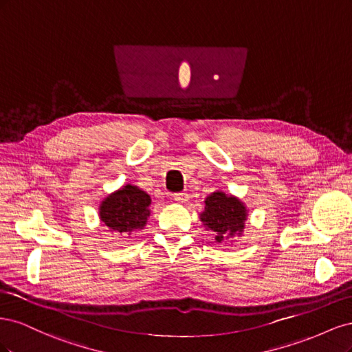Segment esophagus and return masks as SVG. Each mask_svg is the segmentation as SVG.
<instances>
[{
    "label": "esophagus",
    "mask_w": 352,
    "mask_h": 352,
    "mask_svg": "<svg viewBox=\"0 0 352 352\" xmlns=\"http://www.w3.org/2000/svg\"><path fill=\"white\" fill-rule=\"evenodd\" d=\"M173 199H175L176 202H179V204H185V202L188 201V194H185V192L176 194V195L173 197Z\"/></svg>",
    "instance_id": "esophagus-1"
}]
</instances>
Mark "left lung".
Masks as SVG:
<instances>
[{"label":"left lung","instance_id":"8db88e82","mask_svg":"<svg viewBox=\"0 0 352 352\" xmlns=\"http://www.w3.org/2000/svg\"><path fill=\"white\" fill-rule=\"evenodd\" d=\"M204 211L199 220L206 230H210L217 243L228 245L243 235L248 220V208L245 202L232 194L214 190L204 199Z\"/></svg>","mask_w":352,"mask_h":352}]
</instances>
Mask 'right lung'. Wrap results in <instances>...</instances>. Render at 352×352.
I'll return each instance as SVG.
<instances>
[{
	"instance_id": "right-lung-1",
	"label": "right lung",
	"mask_w": 352,
	"mask_h": 352,
	"mask_svg": "<svg viewBox=\"0 0 352 352\" xmlns=\"http://www.w3.org/2000/svg\"><path fill=\"white\" fill-rule=\"evenodd\" d=\"M151 197L140 186L126 184L100 202L98 217L110 232L132 235L142 230L151 216Z\"/></svg>"
}]
</instances>
